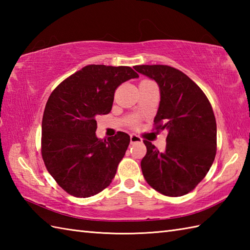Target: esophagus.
<instances>
[{
  "instance_id": "esophagus-1",
  "label": "esophagus",
  "mask_w": 250,
  "mask_h": 250,
  "mask_svg": "<svg viewBox=\"0 0 250 250\" xmlns=\"http://www.w3.org/2000/svg\"><path fill=\"white\" fill-rule=\"evenodd\" d=\"M130 142H131V144H135V143H142L143 140L141 139V137H139L135 134H131L130 135Z\"/></svg>"
}]
</instances>
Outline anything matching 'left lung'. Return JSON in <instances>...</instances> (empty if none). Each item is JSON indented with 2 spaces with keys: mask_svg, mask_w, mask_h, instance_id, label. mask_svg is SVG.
<instances>
[{
  "mask_svg": "<svg viewBox=\"0 0 250 250\" xmlns=\"http://www.w3.org/2000/svg\"><path fill=\"white\" fill-rule=\"evenodd\" d=\"M134 70L155 81L160 103L155 122L167 130L166 150L144 141L142 172L151 188L167 196H182L195 188L214 162L217 126L209 101L198 84L167 65H136Z\"/></svg>",
  "mask_w": 250,
  "mask_h": 250,
  "instance_id": "left-lung-1",
  "label": "left lung"
}]
</instances>
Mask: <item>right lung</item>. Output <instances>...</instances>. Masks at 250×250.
I'll return each instance as SVG.
<instances>
[{
    "mask_svg": "<svg viewBox=\"0 0 250 250\" xmlns=\"http://www.w3.org/2000/svg\"><path fill=\"white\" fill-rule=\"evenodd\" d=\"M139 74L129 66L91 64L58 86L47 101L42 122V156L48 172L67 193L98 194L110 185L130 144L118 132L98 139L97 116L108 114L117 87Z\"/></svg>",
    "mask_w": 250,
    "mask_h": 250,
    "instance_id": "right-lung-1",
    "label": "right lung"
}]
</instances>
